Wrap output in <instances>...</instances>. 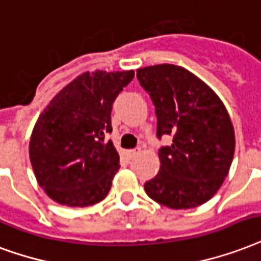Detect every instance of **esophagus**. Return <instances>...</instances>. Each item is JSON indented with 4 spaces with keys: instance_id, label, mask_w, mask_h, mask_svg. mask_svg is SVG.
Wrapping results in <instances>:
<instances>
[{
    "instance_id": "34e87169",
    "label": "esophagus",
    "mask_w": 261,
    "mask_h": 261,
    "mask_svg": "<svg viewBox=\"0 0 261 261\" xmlns=\"http://www.w3.org/2000/svg\"><path fill=\"white\" fill-rule=\"evenodd\" d=\"M138 153H139V149H130V150H127V156L131 159V157L137 156Z\"/></svg>"
}]
</instances>
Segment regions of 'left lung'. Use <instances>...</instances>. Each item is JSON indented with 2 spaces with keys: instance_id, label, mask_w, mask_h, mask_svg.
<instances>
[{
  "instance_id": "1",
  "label": "left lung",
  "mask_w": 261,
  "mask_h": 261,
  "mask_svg": "<svg viewBox=\"0 0 261 261\" xmlns=\"http://www.w3.org/2000/svg\"><path fill=\"white\" fill-rule=\"evenodd\" d=\"M139 85L156 108L160 171L145 184L152 200L171 210L201 205L216 194L231 166L236 135L218 94L184 67L159 64L137 69Z\"/></svg>"
}]
</instances>
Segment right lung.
Listing matches in <instances>:
<instances>
[{"label": "right lung", "instance_id": "add662e5", "mask_svg": "<svg viewBox=\"0 0 261 261\" xmlns=\"http://www.w3.org/2000/svg\"><path fill=\"white\" fill-rule=\"evenodd\" d=\"M134 71L83 72L63 87L39 115L30 138V162L38 185L57 204L89 206L112 186L119 153L105 134L111 112Z\"/></svg>", "mask_w": 261, "mask_h": 261}]
</instances>
